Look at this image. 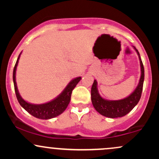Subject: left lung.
<instances>
[{
    "label": "left lung",
    "instance_id": "obj_1",
    "mask_svg": "<svg viewBox=\"0 0 159 159\" xmlns=\"http://www.w3.org/2000/svg\"><path fill=\"white\" fill-rule=\"evenodd\" d=\"M138 54L140 66V77L138 84L134 90L127 97L120 100H107L100 96L98 90V84L94 80L91 88V101L93 105L97 112L102 116L109 118L122 117L136 106L141 96L144 80V68L143 63L140 59V54L134 46H132Z\"/></svg>",
    "mask_w": 159,
    "mask_h": 159
}]
</instances>
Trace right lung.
Segmentation results:
<instances>
[{"label":"right lung","instance_id":"right-lung-1","mask_svg":"<svg viewBox=\"0 0 159 159\" xmlns=\"http://www.w3.org/2000/svg\"><path fill=\"white\" fill-rule=\"evenodd\" d=\"M21 54V52L20 53L19 57L17 59V61H16L15 67H14L13 69V75H12V79H13L16 95L20 105L25 111H27L29 114H31L32 116H35L36 118H38V119L49 120L59 116L60 114H61L66 109L67 106H68V105L69 104V102H70L71 95H72V90L75 87V86L78 84V82L81 81V77H77L72 79L67 84L66 87H65L64 90L62 91L61 93L58 95L54 99L51 100L50 102L43 104H39V105L30 103L28 102L25 101V99H23L19 93L17 84H16V69H17V66L18 63H19Z\"/></svg>","mask_w":159,"mask_h":159}]
</instances>
